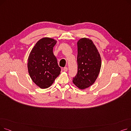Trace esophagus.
<instances>
[{"instance_id":"esophagus-1","label":"esophagus","mask_w":131,"mask_h":131,"mask_svg":"<svg viewBox=\"0 0 131 131\" xmlns=\"http://www.w3.org/2000/svg\"><path fill=\"white\" fill-rule=\"evenodd\" d=\"M63 70H64V71L65 72H67V70H68V68H67V67H64V68H63Z\"/></svg>"}]
</instances>
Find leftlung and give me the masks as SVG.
<instances>
[{
  "label": "left lung",
  "mask_w": 131,
  "mask_h": 131,
  "mask_svg": "<svg viewBox=\"0 0 131 131\" xmlns=\"http://www.w3.org/2000/svg\"><path fill=\"white\" fill-rule=\"evenodd\" d=\"M78 72L73 83L80 89L92 85L97 79L101 66L100 54L89 39L84 38L78 42Z\"/></svg>",
  "instance_id": "left-lung-1"
}]
</instances>
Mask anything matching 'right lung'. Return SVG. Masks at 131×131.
Returning <instances> with one entry per match:
<instances>
[{
	"instance_id": "add662e5",
	"label": "right lung",
	"mask_w": 131,
	"mask_h": 131,
	"mask_svg": "<svg viewBox=\"0 0 131 131\" xmlns=\"http://www.w3.org/2000/svg\"><path fill=\"white\" fill-rule=\"evenodd\" d=\"M57 41L44 38L39 40L31 50L27 68L33 82L41 89L49 88L60 73L53 48Z\"/></svg>"
}]
</instances>
